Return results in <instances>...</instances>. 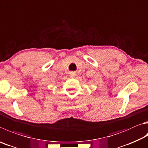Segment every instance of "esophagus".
<instances>
[{
  "label": "esophagus",
  "instance_id": "34e87169",
  "mask_svg": "<svg viewBox=\"0 0 148 148\" xmlns=\"http://www.w3.org/2000/svg\"><path fill=\"white\" fill-rule=\"evenodd\" d=\"M69 74H70V77H74L76 76V73H75L74 72H71Z\"/></svg>",
  "mask_w": 148,
  "mask_h": 148
}]
</instances>
